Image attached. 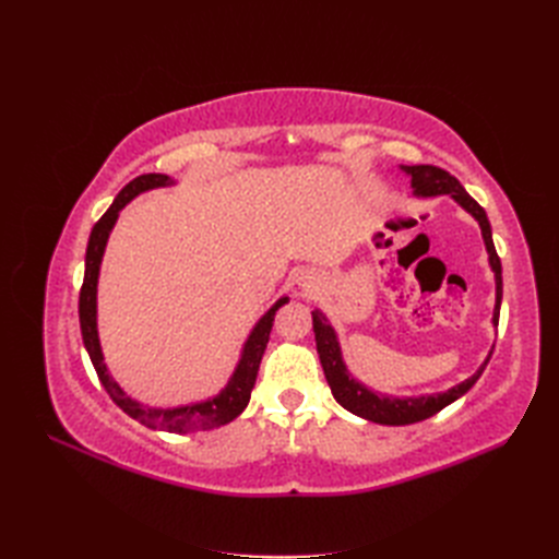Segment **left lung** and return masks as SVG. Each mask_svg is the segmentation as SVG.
<instances>
[{
	"instance_id": "1",
	"label": "left lung",
	"mask_w": 559,
	"mask_h": 559,
	"mask_svg": "<svg viewBox=\"0 0 559 559\" xmlns=\"http://www.w3.org/2000/svg\"><path fill=\"white\" fill-rule=\"evenodd\" d=\"M403 173L411 177L415 195H450L480 224L483 240H485V247L489 253V265H492L495 280H497V302H495V317H492V324L497 326L499 310H501V261L497 257V249L492 242V228H489L485 210L464 191V186L460 181H456L450 173L441 170V167L403 165ZM312 329H314L319 361H321V368H324V376H326V382L331 386L335 401L354 415H359L368 421H376V425H389V427L415 425V421H421L427 417H433L436 413H441L445 405L464 396L468 389L478 382L489 357H492V352H489V357L485 359V364L476 370V373H473L468 380L454 384L443 394L396 399V396H384L378 392H370L368 386H364L361 382H357L349 376V370L343 361V352H341V343H337V335L321 310L312 312Z\"/></svg>"
}]
</instances>
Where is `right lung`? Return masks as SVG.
Returning <instances> with one entry per match:
<instances>
[{"label": "right lung", "mask_w": 559, "mask_h": 559, "mask_svg": "<svg viewBox=\"0 0 559 559\" xmlns=\"http://www.w3.org/2000/svg\"><path fill=\"white\" fill-rule=\"evenodd\" d=\"M175 183L167 175H140L138 179H132L126 183L121 193L116 195L111 202V207L103 214V218L93 226L91 230V240L86 249V273H83V286L79 294V321H81V335H83V345L88 349V357L97 370V378L107 389V394L114 399V403L128 413L132 419H140L142 425L151 429H160V431H177V433H191V431H207L214 427H222L238 417L251 399V389L253 382H257L259 376V366L263 359L265 345L270 341V331H273V321L275 312L284 306L289 298H280L273 308H270L261 319L259 324L253 326L249 333L242 357L235 373L230 376L228 384L218 392L214 399L191 403V405H179V408H144L138 401H132L118 382L109 376L105 357H103V347H99V337H97V277H99V263H103L105 257V247L109 240V233L116 224L118 212H121L128 202L151 189H160V186H170Z\"/></svg>", "instance_id": "right-lung-1"}]
</instances>
